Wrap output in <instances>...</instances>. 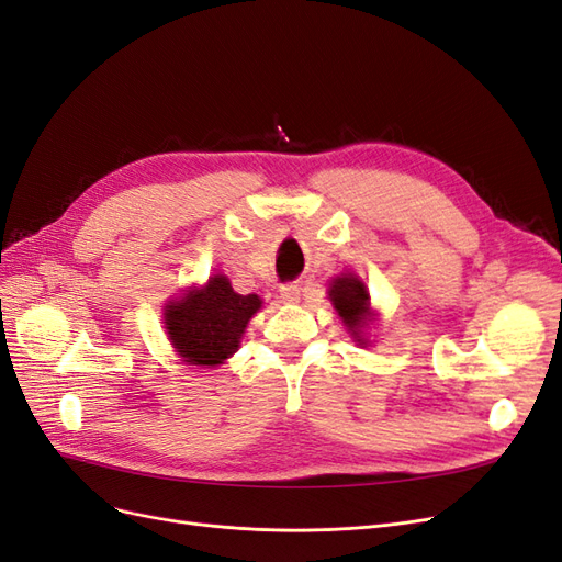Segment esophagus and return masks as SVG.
<instances>
[{
  "mask_svg": "<svg viewBox=\"0 0 562 562\" xmlns=\"http://www.w3.org/2000/svg\"><path fill=\"white\" fill-rule=\"evenodd\" d=\"M279 293H281V300H283V302H297V300H300V285H295V283H283V285L279 288Z\"/></svg>",
  "mask_w": 562,
  "mask_h": 562,
  "instance_id": "esophagus-1",
  "label": "esophagus"
}]
</instances>
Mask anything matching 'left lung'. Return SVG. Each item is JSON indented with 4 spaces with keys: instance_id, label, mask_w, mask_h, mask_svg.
Returning a JSON list of instances; mask_svg holds the SVG:
<instances>
[{
    "instance_id": "1",
    "label": "left lung",
    "mask_w": 562,
    "mask_h": 562,
    "mask_svg": "<svg viewBox=\"0 0 562 562\" xmlns=\"http://www.w3.org/2000/svg\"><path fill=\"white\" fill-rule=\"evenodd\" d=\"M330 302L335 304L337 314L342 316L345 326L351 330L353 337H361V330L368 326V314H370V297L363 281H359L351 274L337 277L330 285ZM363 342V339H359ZM366 345V342H363Z\"/></svg>"
}]
</instances>
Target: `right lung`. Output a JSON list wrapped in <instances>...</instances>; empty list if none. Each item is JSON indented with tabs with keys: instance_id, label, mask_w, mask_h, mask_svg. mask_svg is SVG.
Segmentation results:
<instances>
[{
	"instance_id": "right-lung-1",
	"label": "right lung",
	"mask_w": 562,
	"mask_h": 562,
	"mask_svg": "<svg viewBox=\"0 0 562 562\" xmlns=\"http://www.w3.org/2000/svg\"><path fill=\"white\" fill-rule=\"evenodd\" d=\"M260 304L258 295L234 293L227 277L217 274L201 291L168 304L164 323L187 363L220 366L239 347L246 323Z\"/></svg>"
}]
</instances>
